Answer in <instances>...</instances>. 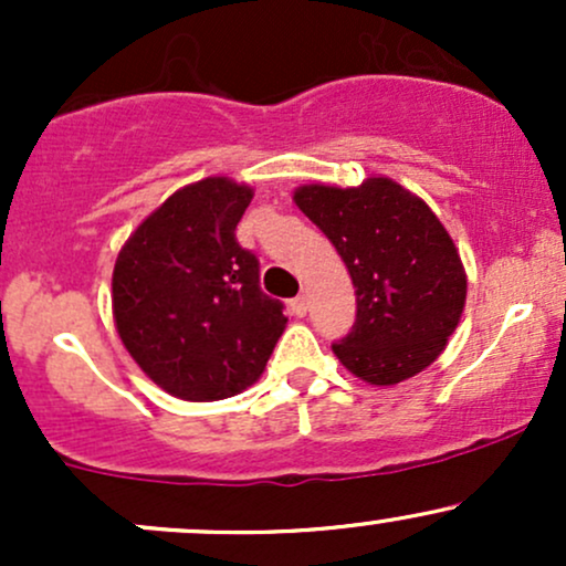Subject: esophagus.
I'll use <instances>...</instances> for the list:
<instances>
[{"label":"esophagus","mask_w":566,"mask_h":566,"mask_svg":"<svg viewBox=\"0 0 566 566\" xmlns=\"http://www.w3.org/2000/svg\"><path fill=\"white\" fill-rule=\"evenodd\" d=\"M290 308H292V314H295V316H305V311H308V301H305V295L292 297Z\"/></svg>","instance_id":"34e87169"}]
</instances>
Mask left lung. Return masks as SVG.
<instances>
[{
	"label": "left lung",
	"mask_w": 566,
	"mask_h": 566,
	"mask_svg": "<svg viewBox=\"0 0 566 566\" xmlns=\"http://www.w3.org/2000/svg\"><path fill=\"white\" fill-rule=\"evenodd\" d=\"M295 205L324 231L356 287V322L333 350L373 386H396L444 350L465 305V271L431 207L388 178L303 186Z\"/></svg>",
	"instance_id": "8db88e82"
}]
</instances>
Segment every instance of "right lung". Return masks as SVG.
Instances as JSON below:
<instances>
[{"instance_id": "1", "label": "right lung", "mask_w": 566, "mask_h": 566, "mask_svg": "<svg viewBox=\"0 0 566 566\" xmlns=\"http://www.w3.org/2000/svg\"><path fill=\"white\" fill-rule=\"evenodd\" d=\"M252 188L205 178L175 191L122 247L114 319L143 373L186 401L244 391L284 333V303L261 290L255 252L237 242Z\"/></svg>"}]
</instances>
